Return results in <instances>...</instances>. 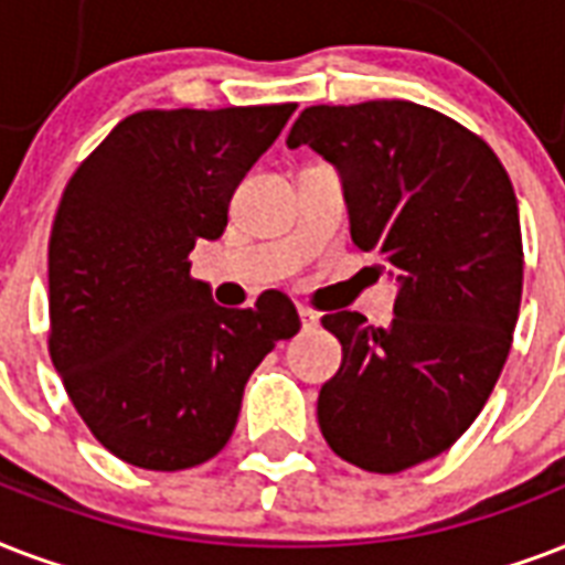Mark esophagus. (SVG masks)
Here are the masks:
<instances>
[{
    "mask_svg": "<svg viewBox=\"0 0 565 565\" xmlns=\"http://www.w3.org/2000/svg\"><path fill=\"white\" fill-rule=\"evenodd\" d=\"M297 315H300V323H303V330H315L318 327V315L312 309H306V306H297Z\"/></svg>",
    "mask_w": 565,
    "mask_h": 565,
    "instance_id": "34e87169",
    "label": "esophagus"
}]
</instances>
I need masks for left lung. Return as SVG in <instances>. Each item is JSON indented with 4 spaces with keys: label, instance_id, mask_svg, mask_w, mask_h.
Segmentation results:
<instances>
[{
    "label": "left lung",
    "instance_id": "8db88e82",
    "mask_svg": "<svg viewBox=\"0 0 565 565\" xmlns=\"http://www.w3.org/2000/svg\"><path fill=\"white\" fill-rule=\"evenodd\" d=\"M288 147L342 173L351 238L397 274L395 318L323 315L342 369L318 395V424L342 460L397 475L439 457L492 395L522 303L513 182L483 138L406 99L312 105Z\"/></svg>",
    "mask_w": 565,
    "mask_h": 565
}]
</instances>
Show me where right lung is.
<instances>
[{
  "label": "right lung",
  "instance_id": "obj_1",
  "mask_svg": "<svg viewBox=\"0 0 565 565\" xmlns=\"http://www.w3.org/2000/svg\"><path fill=\"white\" fill-rule=\"evenodd\" d=\"M295 103L138 111L70 177L50 235V356L96 441L179 471L230 441L247 380L300 330L265 291L223 309L188 253L226 230L235 188Z\"/></svg>",
  "mask_w": 565,
  "mask_h": 565
}]
</instances>
